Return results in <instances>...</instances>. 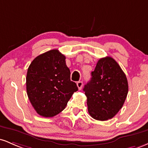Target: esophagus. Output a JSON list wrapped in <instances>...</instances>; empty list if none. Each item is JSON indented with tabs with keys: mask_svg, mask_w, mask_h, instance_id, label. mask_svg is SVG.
Masks as SVG:
<instances>
[{
	"mask_svg": "<svg viewBox=\"0 0 148 148\" xmlns=\"http://www.w3.org/2000/svg\"><path fill=\"white\" fill-rule=\"evenodd\" d=\"M76 85H77V87L79 88V90H81V88L83 87V82L82 81H79V82L76 83Z\"/></svg>",
	"mask_w": 148,
	"mask_h": 148,
	"instance_id": "obj_1",
	"label": "esophagus"
}]
</instances>
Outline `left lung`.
Masks as SVG:
<instances>
[{"label":"left lung","instance_id":"left-lung-1","mask_svg":"<svg viewBox=\"0 0 148 148\" xmlns=\"http://www.w3.org/2000/svg\"><path fill=\"white\" fill-rule=\"evenodd\" d=\"M91 76L84 88L88 113L95 120H109L121 109L127 98L126 75L118 62L108 56L98 60Z\"/></svg>","mask_w":148,"mask_h":148}]
</instances>
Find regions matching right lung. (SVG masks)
Returning <instances> with one entry per match:
<instances>
[{
	"instance_id": "1",
	"label": "right lung",
	"mask_w": 148,
	"mask_h": 148,
	"mask_svg": "<svg viewBox=\"0 0 148 148\" xmlns=\"http://www.w3.org/2000/svg\"><path fill=\"white\" fill-rule=\"evenodd\" d=\"M65 58L58 49H53L35 58L28 69L27 95L34 109L43 117H53L63 111L78 90L70 80Z\"/></svg>"
}]
</instances>
